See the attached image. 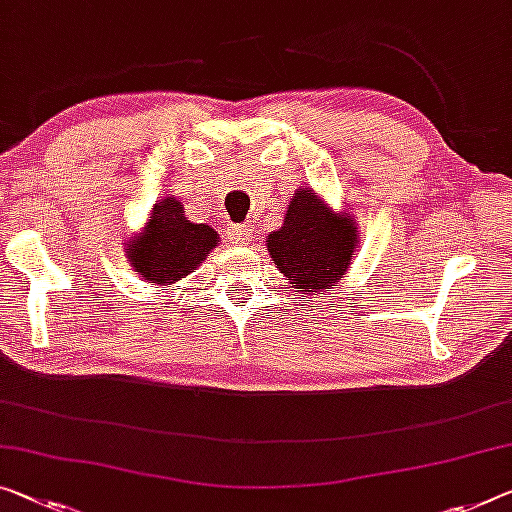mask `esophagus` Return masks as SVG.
Listing matches in <instances>:
<instances>
[{
  "label": "esophagus",
  "mask_w": 512,
  "mask_h": 512,
  "mask_svg": "<svg viewBox=\"0 0 512 512\" xmlns=\"http://www.w3.org/2000/svg\"><path fill=\"white\" fill-rule=\"evenodd\" d=\"M251 229L249 226H229V238L233 240V245H249V240H251Z\"/></svg>",
  "instance_id": "obj_1"
}]
</instances>
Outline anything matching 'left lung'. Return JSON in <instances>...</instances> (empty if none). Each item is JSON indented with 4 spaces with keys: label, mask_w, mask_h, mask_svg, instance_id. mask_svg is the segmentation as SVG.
<instances>
[{
    "label": "left lung",
    "mask_w": 512,
    "mask_h": 512,
    "mask_svg": "<svg viewBox=\"0 0 512 512\" xmlns=\"http://www.w3.org/2000/svg\"><path fill=\"white\" fill-rule=\"evenodd\" d=\"M265 245L300 302H311L348 274L359 247L357 219L345 208L334 210L311 187H300Z\"/></svg>",
    "instance_id": "obj_1"
}]
</instances>
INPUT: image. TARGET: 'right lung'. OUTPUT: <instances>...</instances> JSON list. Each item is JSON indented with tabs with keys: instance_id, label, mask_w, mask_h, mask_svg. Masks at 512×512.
<instances>
[{
	"instance_id": "right-lung-1",
	"label": "right lung",
	"mask_w": 512,
	"mask_h": 512,
	"mask_svg": "<svg viewBox=\"0 0 512 512\" xmlns=\"http://www.w3.org/2000/svg\"><path fill=\"white\" fill-rule=\"evenodd\" d=\"M219 242L212 226L187 219L183 203L176 196H164L153 206L144 229L125 240V258L146 283L171 288L190 277Z\"/></svg>"
}]
</instances>
